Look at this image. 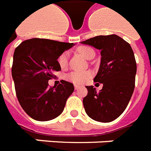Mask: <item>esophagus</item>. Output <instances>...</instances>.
I'll return each mask as SVG.
<instances>
[{
  "instance_id": "34e87169",
  "label": "esophagus",
  "mask_w": 151,
  "mask_h": 151,
  "mask_svg": "<svg viewBox=\"0 0 151 151\" xmlns=\"http://www.w3.org/2000/svg\"><path fill=\"white\" fill-rule=\"evenodd\" d=\"M75 90H78V89H79L80 88V86H79V85H75Z\"/></svg>"
}]
</instances>
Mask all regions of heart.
<instances>
[{
  "label": "heart",
  "instance_id": "b5f03b06",
  "mask_svg": "<svg viewBox=\"0 0 151 151\" xmlns=\"http://www.w3.org/2000/svg\"><path fill=\"white\" fill-rule=\"evenodd\" d=\"M77 50L80 55H83L86 59H90L91 57L95 55L94 50L87 46L79 47ZM68 52L65 51V52H63L59 55L58 58V64L60 66V68L65 69L68 66ZM90 76H91V72H89V71H74V72L68 73L66 76V78L75 84H83V83L87 81L88 79L90 78Z\"/></svg>",
  "mask_w": 151,
  "mask_h": 151
}]
</instances>
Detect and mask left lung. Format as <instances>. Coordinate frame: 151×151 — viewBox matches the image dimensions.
Returning <instances> with one entry per match:
<instances>
[{"mask_svg": "<svg viewBox=\"0 0 151 151\" xmlns=\"http://www.w3.org/2000/svg\"><path fill=\"white\" fill-rule=\"evenodd\" d=\"M101 50V65L95 83L103 84L96 92L93 86H86L83 98L86 114L95 121L110 122L119 118L127 107L135 88L137 62L131 46L114 34L97 36L82 41Z\"/></svg>", "mask_w": 151, "mask_h": 151, "instance_id": "1", "label": "left lung"}]
</instances>
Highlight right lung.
Returning <instances> with one entry per match:
<instances>
[{"label": "right lung", "instance_id": "right-lung-1", "mask_svg": "<svg viewBox=\"0 0 151 151\" xmlns=\"http://www.w3.org/2000/svg\"><path fill=\"white\" fill-rule=\"evenodd\" d=\"M73 43L32 38L14 50L12 75L17 98L22 109L37 121H49L62 113L67 99L74 91L69 82L50 86L48 80L61 70L58 58Z\"/></svg>", "mask_w": 151, "mask_h": 151}]
</instances>
